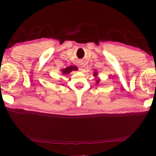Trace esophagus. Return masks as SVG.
<instances>
[{
	"label": "esophagus",
	"mask_w": 156,
	"mask_h": 156,
	"mask_svg": "<svg viewBox=\"0 0 156 156\" xmlns=\"http://www.w3.org/2000/svg\"><path fill=\"white\" fill-rule=\"evenodd\" d=\"M80 65H82V64H80Z\"/></svg>",
	"instance_id": "1"
}]
</instances>
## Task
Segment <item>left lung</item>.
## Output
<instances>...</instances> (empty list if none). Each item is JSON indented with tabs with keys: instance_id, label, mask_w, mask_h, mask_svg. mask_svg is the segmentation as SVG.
Here are the masks:
<instances>
[{
	"instance_id": "obj_1",
	"label": "left lung",
	"mask_w": 156,
	"mask_h": 156,
	"mask_svg": "<svg viewBox=\"0 0 156 156\" xmlns=\"http://www.w3.org/2000/svg\"><path fill=\"white\" fill-rule=\"evenodd\" d=\"M94 75H95V76L97 75V73H94ZM97 82H98V81H97Z\"/></svg>"
}]
</instances>
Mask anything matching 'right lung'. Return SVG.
<instances>
[{
	"label": "right lung",
	"instance_id": "right-lung-1",
	"mask_svg": "<svg viewBox=\"0 0 156 156\" xmlns=\"http://www.w3.org/2000/svg\"><path fill=\"white\" fill-rule=\"evenodd\" d=\"M73 70H77V67H73V66H69V67H67L65 69H62V73L64 74H68L69 73L71 72H72Z\"/></svg>",
	"mask_w": 156,
	"mask_h": 156
}]
</instances>
